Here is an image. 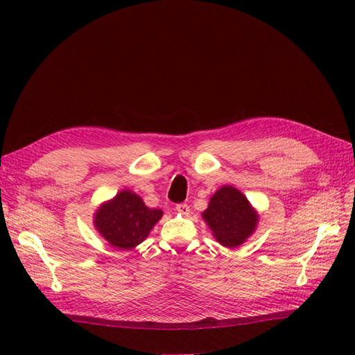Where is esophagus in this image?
<instances>
[{"label": "esophagus", "mask_w": 355, "mask_h": 355, "mask_svg": "<svg viewBox=\"0 0 355 355\" xmlns=\"http://www.w3.org/2000/svg\"><path fill=\"white\" fill-rule=\"evenodd\" d=\"M176 211L180 214H189V206L185 202H179L176 204Z\"/></svg>", "instance_id": "obj_1"}]
</instances>
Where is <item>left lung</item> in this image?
<instances>
[{
	"label": "left lung",
	"mask_w": 355,
	"mask_h": 355,
	"mask_svg": "<svg viewBox=\"0 0 355 355\" xmlns=\"http://www.w3.org/2000/svg\"><path fill=\"white\" fill-rule=\"evenodd\" d=\"M213 235L225 247H237L254 231L257 214L239 189L223 187L202 213Z\"/></svg>",
	"instance_id": "1"
}]
</instances>
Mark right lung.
Segmentation results:
<instances>
[{
    "mask_svg": "<svg viewBox=\"0 0 355 355\" xmlns=\"http://www.w3.org/2000/svg\"><path fill=\"white\" fill-rule=\"evenodd\" d=\"M163 216L158 209H149L142 198L130 191H121L96 213L94 225L114 247L128 250L141 244Z\"/></svg>",
    "mask_w": 355,
    "mask_h": 355,
    "instance_id": "add662e5",
    "label": "right lung"
}]
</instances>
